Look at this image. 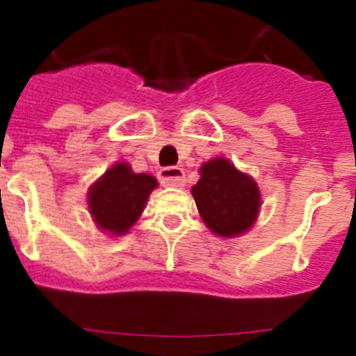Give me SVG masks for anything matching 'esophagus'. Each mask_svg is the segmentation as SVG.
<instances>
[{"label":"esophagus","mask_w":356,"mask_h":356,"mask_svg":"<svg viewBox=\"0 0 356 356\" xmlns=\"http://www.w3.org/2000/svg\"><path fill=\"white\" fill-rule=\"evenodd\" d=\"M159 178L165 187H181L185 184V171L181 168H163Z\"/></svg>","instance_id":"obj_1"}]
</instances>
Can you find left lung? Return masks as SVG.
Wrapping results in <instances>:
<instances>
[{
	"instance_id": "8db88e82",
	"label": "left lung",
	"mask_w": 356,
	"mask_h": 356,
	"mask_svg": "<svg viewBox=\"0 0 356 356\" xmlns=\"http://www.w3.org/2000/svg\"><path fill=\"white\" fill-rule=\"evenodd\" d=\"M191 193L207 228L225 238L241 237L253 228L262 207L253 176L238 171L225 156L201 165L200 180Z\"/></svg>"
}]
</instances>
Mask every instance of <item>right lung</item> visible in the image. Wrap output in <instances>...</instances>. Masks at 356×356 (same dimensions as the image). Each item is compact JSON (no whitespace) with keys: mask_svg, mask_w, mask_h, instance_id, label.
I'll return each instance as SVG.
<instances>
[{"mask_svg":"<svg viewBox=\"0 0 356 356\" xmlns=\"http://www.w3.org/2000/svg\"><path fill=\"white\" fill-rule=\"evenodd\" d=\"M156 187L155 176L131 171L128 162H115L87 193V207L94 225L110 237L128 234L139 221L147 197Z\"/></svg>","mask_w":356,"mask_h":356,"instance_id":"add662e5","label":"right lung"}]
</instances>
